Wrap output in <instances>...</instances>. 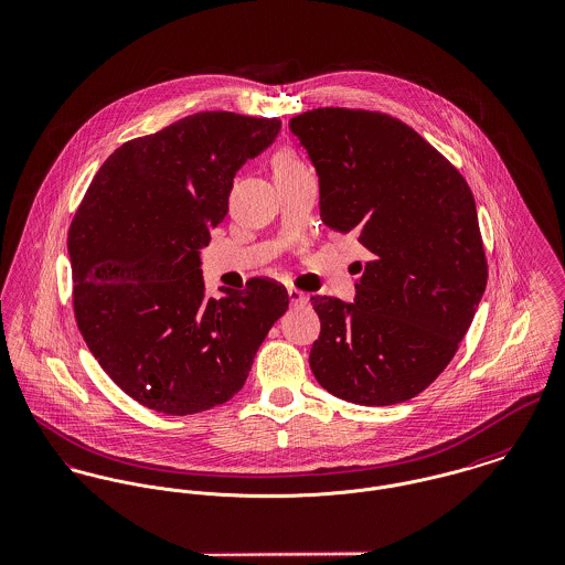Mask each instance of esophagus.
<instances>
[{
    "mask_svg": "<svg viewBox=\"0 0 565 565\" xmlns=\"http://www.w3.org/2000/svg\"><path fill=\"white\" fill-rule=\"evenodd\" d=\"M288 299H290V303L292 305L307 303V295L301 292V290H297V288H288Z\"/></svg>",
    "mask_w": 565,
    "mask_h": 565,
    "instance_id": "esophagus-1",
    "label": "esophagus"
}]
</instances>
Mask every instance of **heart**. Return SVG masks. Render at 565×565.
<instances>
[{
    "mask_svg": "<svg viewBox=\"0 0 565 565\" xmlns=\"http://www.w3.org/2000/svg\"><path fill=\"white\" fill-rule=\"evenodd\" d=\"M270 166H273V174L275 178L279 175L297 174L305 170L307 166L303 163V159L292 150V148H279L273 159H270Z\"/></svg>",
    "mask_w": 565,
    "mask_h": 565,
    "instance_id": "obj_1",
    "label": "heart"
}]
</instances>
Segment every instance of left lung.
I'll return each mask as SVG.
<instances>
[{
	"label": "left lung",
	"mask_w": 565,
	"mask_h": 565,
	"mask_svg": "<svg viewBox=\"0 0 565 565\" xmlns=\"http://www.w3.org/2000/svg\"><path fill=\"white\" fill-rule=\"evenodd\" d=\"M320 178V215L372 254L348 305L311 297L309 367L361 406L433 385L467 335L488 279L473 193L417 130L390 114L320 107L290 120Z\"/></svg>",
	"instance_id": "obj_1"
}]
</instances>
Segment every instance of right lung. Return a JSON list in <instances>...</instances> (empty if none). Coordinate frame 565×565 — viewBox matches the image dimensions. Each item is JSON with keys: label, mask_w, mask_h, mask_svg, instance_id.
<instances>
[{"label": "right lung", "mask_w": 565, "mask_h": 565, "mask_svg": "<svg viewBox=\"0 0 565 565\" xmlns=\"http://www.w3.org/2000/svg\"><path fill=\"white\" fill-rule=\"evenodd\" d=\"M277 118L200 111L125 141L71 221L73 311L107 376L146 408L209 411L243 390L288 290L254 277L206 299L200 249L227 215L232 180Z\"/></svg>", "instance_id": "add662e5"}]
</instances>
